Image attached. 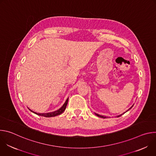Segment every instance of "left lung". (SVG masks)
<instances>
[{"label": "left lung", "instance_id": "obj_1", "mask_svg": "<svg viewBox=\"0 0 156 156\" xmlns=\"http://www.w3.org/2000/svg\"><path fill=\"white\" fill-rule=\"evenodd\" d=\"M133 105H134V104H133V105H132V106H131V107H130V108H129L128 110H126V112H127V111H128L129 109H131V108L133 107ZM125 112H124L123 114H125ZM123 114H120V115H119L116 116V117H119L120 116H121V115H123ZM95 114H96L97 116H98L99 117H101V118H103V119H105V118H107V117H106V116H103V115H99V114H96V113H95Z\"/></svg>", "mask_w": 156, "mask_h": 156}]
</instances>
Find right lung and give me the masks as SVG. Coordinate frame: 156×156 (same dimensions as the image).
<instances>
[{"mask_svg": "<svg viewBox=\"0 0 156 156\" xmlns=\"http://www.w3.org/2000/svg\"><path fill=\"white\" fill-rule=\"evenodd\" d=\"M68 101H69V98H67V99L66 100V101L63 104V105L59 109H58V110H57L55 111H54V112H49V113H37L36 112H34V111H33L32 110H31L29 108H28V109L31 111V112H33L34 114H35L36 115H40V116H42V117H55L57 115H58L61 114L62 113H63L64 112V110H65L66 105H67Z\"/></svg>", "mask_w": 156, "mask_h": 156, "instance_id": "right-lung-1", "label": "right lung"}]
</instances>
